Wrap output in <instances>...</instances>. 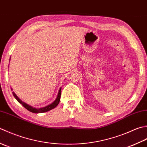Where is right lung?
Here are the masks:
<instances>
[{
	"mask_svg": "<svg viewBox=\"0 0 147 147\" xmlns=\"http://www.w3.org/2000/svg\"><path fill=\"white\" fill-rule=\"evenodd\" d=\"M61 88L59 89V92H58V96H57V98L56 99V100L54 101L53 103H52L51 104L49 105H47L45 107L43 108H39V109H37V108H34L32 107V106L26 104V103L23 102L22 100H20V99L17 96L16 94L14 93V92H13V96H14V98L16 99V100L18 101L20 103H21L22 105L25 108L26 110H28V111L31 112L32 113H43V112H46L47 111H49V110H52L53 109H55V107H56V106L58 105L59 103V101H60V97H61Z\"/></svg>",
	"mask_w": 147,
	"mask_h": 147,
	"instance_id": "obj_1",
	"label": "right lung"
}]
</instances>
